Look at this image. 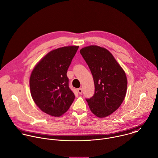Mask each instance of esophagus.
Masks as SVG:
<instances>
[{
    "label": "esophagus",
    "instance_id": "obj_1",
    "mask_svg": "<svg viewBox=\"0 0 158 158\" xmlns=\"http://www.w3.org/2000/svg\"><path fill=\"white\" fill-rule=\"evenodd\" d=\"M77 91H78V92H79V94H81L82 93V89L81 88L78 89H77Z\"/></svg>",
    "mask_w": 158,
    "mask_h": 158
}]
</instances>
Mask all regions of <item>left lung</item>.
<instances>
[{
  "instance_id": "obj_1",
  "label": "left lung",
  "mask_w": 158,
  "mask_h": 158,
  "mask_svg": "<svg viewBox=\"0 0 158 158\" xmlns=\"http://www.w3.org/2000/svg\"><path fill=\"white\" fill-rule=\"evenodd\" d=\"M80 53L93 76L95 93L86 99L90 110L98 118H105L121 106L126 97L127 80L126 73L113 55L106 48L90 45Z\"/></svg>"
}]
</instances>
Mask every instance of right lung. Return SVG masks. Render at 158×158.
I'll return each mask as SVG.
<instances>
[{
	"label": "right lung",
	"mask_w": 158,
	"mask_h": 158,
	"mask_svg": "<svg viewBox=\"0 0 158 158\" xmlns=\"http://www.w3.org/2000/svg\"><path fill=\"white\" fill-rule=\"evenodd\" d=\"M78 48L68 46L52 50L31 73L29 86L32 98L36 105L49 115L61 116L74 100L66 73Z\"/></svg>",
	"instance_id": "right-lung-1"
}]
</instances>
